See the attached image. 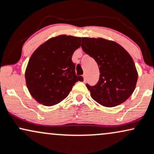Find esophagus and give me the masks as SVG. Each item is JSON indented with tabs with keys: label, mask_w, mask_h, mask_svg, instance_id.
Returning <instances> with one entry per match:
<instances>
[{
	"label": "esophagus",
	"mask_w": 154,
	"mask_h": 154,
	"mask_svg": "<svg viewBox=\"0 0 154 154\" xmlns=\"http://www.w3.org/2000/svg\"><path fill=\"white\" fill-rule=\"evenodd\" d=\"M83 77H84V82H86V74H84V75H83Z\"/></svg>",
	"instance_id": "1"
}]
</instances>
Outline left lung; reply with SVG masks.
<instances>
[{
    "label": "left lung",
    "instance_id": "8db88e82",
    "mask_svg": "<svg viewBox=\"0 0 154 154\" xmlns=\"http://www.w3.org/2000/svg\"><path fill=\"white\" fill-rule=\"evenodd\" d=\"M81 48L95 60L99 68L97 84H86L92 99L107 107L127 100L138 80L135 63L129 53L117 43L102 38L83 37Z\"/></svg>",
    "mask_w": 154,
    "mask_h": 154
}]
</instances>
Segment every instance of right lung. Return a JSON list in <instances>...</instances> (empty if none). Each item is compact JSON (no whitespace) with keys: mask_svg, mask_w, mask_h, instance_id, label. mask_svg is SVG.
Wrapping results in <instances>:
<instances>
[{"mask_svg":"<svg viewBox=\"0 0 154 154\" xmlns=\"http://www.w3.org/2000/svg\"><path fill=\"white\" fill-rule=\"evenodd\" d=\"M81 47V37L60 35L51 38L31 56L25 79L27 88L36 101L45 106L60 102L69 94L82 76L75 75L72 56Z\"/></svg>","mask_w":154,"mask_h":154,"instance_id":"right-lung-1","label":"right lung"}]
</instances>
